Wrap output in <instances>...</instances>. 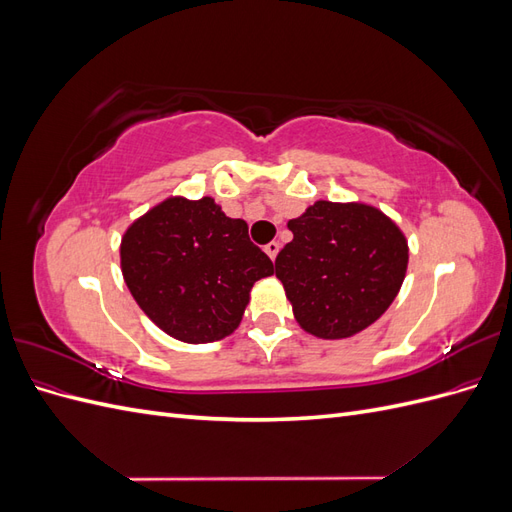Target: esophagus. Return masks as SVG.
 I'll list each match as a JSON object with an SVG mask.
<instances>
[{"label":"esophagus","mask_w":512,"mask_h":512,"mask_svg":"<svg viewBox=\"0 0 512 512\" xmlns=\"http://www.w3.org/2000/svg\"><path fill=\"white\" fill-rule=\"evenodd\" d=\"M265 252L269 254V258H271V260H275L277 252H280V243H277V241H271V243H267V245H265Z\"/></svg>","instance_id":"esophagus-1"}]
</instances>
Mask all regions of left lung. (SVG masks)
Instances as JSON below:
<instances>
[{"instance_id": "obj_1", "label": "left lung", "mask_w": 512, "mask_h": 512, "mask_svg": "<svg viewBox=\"0 0 512 512\" xmlns=\"http://www.w3.org/2000/svg\"><path fill=\"white\" fill-rule=\"evenodd\" d=\"M288 228L292 241L277 254L275 275L303 331L352 337L395 301L408 269V241L380 209L318 200Z\"/></svg>"}]
</instances>
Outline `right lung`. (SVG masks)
Wrapping results in <instances>:
<instances>
[{"instance_id": "1", "label": "right lung", "mask_w": 512, "mask_h": 512, "mask_svg": "<svg viewBox=\"0 0 512 512\" xmlns=\"http://www.w3.org/2000/svg\"><path fill=\"white\" fill-rule=\"evenodd\" d=\"M121 273L164 333L209 344L239 327L252 286L273 275V262L247 237V224L226 218L213 198L175 196L126 230Z\"/></svg>"}]
</instances>
